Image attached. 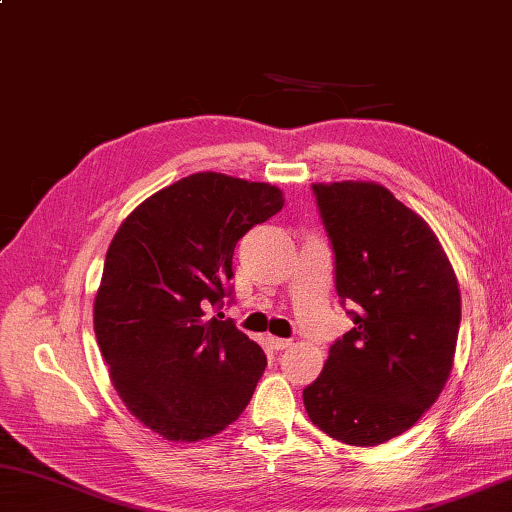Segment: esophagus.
Returning <instances> with one entry per match:
<instances>
[{
	"mask_svg": "<svg viewBox=\"0 0 512 512\" xmlns=\"http://www.w3.org/2000/svg\"><path fill=\"white\" fill-rule=\"evenodd\" d=\"M268 345H271L275 351H284V349H288V347L293 345V340H284V338L271 336V338H268Z\"/></svg>",
	"mask_w": 512,
	"mask_h": 512,
	"instance_id": "34e87169",
	"label": "esophagus"
}]
</instances>
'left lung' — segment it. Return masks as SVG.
Listing matches in <instances>:
<instances>
[{
	"label": "left lung",
	"instance_id": "8db88e82",
	"mask_svg": "<svg viewBox=\"0 0 512 512\" xmlns=\"http://www.w3.org/2000/svg\"><path fill=\"white\" fill-rule=\"evenodd\" d=\"M353 329L304 389L311 423L347 445L403 434L448 383L461 324L457 275L432 228L378 183H313Z\"/></svg>",
	"mask_w": 512,
	"mask_h": 512
}]
</instances>
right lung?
<instances>
[{"label":"right lung","instance_id":"obj_1","mask_svg":"<svg viewBox=\"0 0 512 512\" xmlns=\"http://www.w3.org/2000/svg\"><path fill=\"white\" fill-rule=\"evenodd\" d=\"M282 190L197 172L145 199L111 239L94 331L129 412L167 441H201L237 421L266 369L232 320V253L282 210Z\"/></svg>","mask_w":512,"mask_h":512}]
</instances>
